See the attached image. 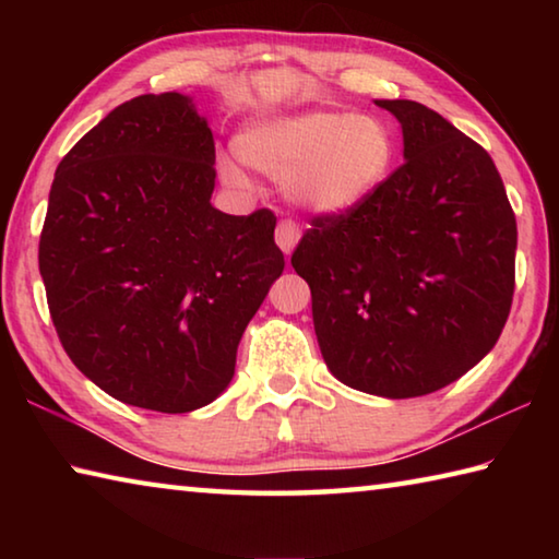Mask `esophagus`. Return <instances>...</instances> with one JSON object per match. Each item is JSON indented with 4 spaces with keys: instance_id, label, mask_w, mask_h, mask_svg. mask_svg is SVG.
<instances>
[{
    "instance_id": "obj_1",
    "label": "esophagus",
    "mask_w": 559,
    "mask_h": 559,
    "mask_svg": "<svg viewBox=\"0 0 559 559\" xmlns=\"http://www.w3.org/2000/svg\"><path fill=\"white\" fill-rule=\"evenodd\" d=\"M298 239H300L298 224L293 219H281L276 226V243L281 246V251L286 253V257H290V251L296 249Z\"/></svg>"
}]
</instances>
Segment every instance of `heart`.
Masks as SVG:
<instances>
[{"label":"heart","instance_id":"heart-1","mask_svg":"<svg viewBox=\"0 0 559 559\" xmlns=\"http://www.w3.org/2000/svg\"><path fill=\"white\" fill-rule=\"evenodd\" d=\"M236 147L263 173L290 177L293 197L316 212H345L367 200L394 163V138L382 120L330 110L259 122Z\"/></svg>","mask_w":559,"mask_h":559}]
</instances>
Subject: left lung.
<instances>
[{
  "mask_svg": "<svg viewBox=\"0 0 559 559\" xmlns=\"http://www.w3.org/2000/svg\"><path fill=\"white\" fill-rule=\"evenodd\" d=\"M377 106L402 122L406 159L367 200L316 214L290 263L310 286L328 370L409 400L456 382L498 343L518 226L476 140L416 100Z\"/></svg>",
  "mask_w": 559,
  "mask_h": 559,
  "instance_id": "left-lung-1",
  "label": "left lung"
}]
</instances>
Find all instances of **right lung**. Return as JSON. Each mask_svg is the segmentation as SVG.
Wrapping results in <instances>:
<instances>
[{
    "label": "right lung",
    "mask_w": 559,
    "mask_h": 559,
    "mask_svg": "<svg viewBox=\"0 0 559 559\" xmlns=\"http://www.w3.org/2000/svg\"><path fill=\"white\" fill-rule=\"evenodd\" d=\"M214 138L179 93L110 110L56 167L39 271L71 362L116 400L185 414L216 400L286 261L276 214L210 204Z\"/></svg>",
    "instance_id": "1"
}]
</instances>
